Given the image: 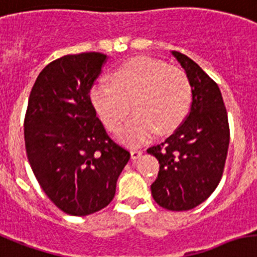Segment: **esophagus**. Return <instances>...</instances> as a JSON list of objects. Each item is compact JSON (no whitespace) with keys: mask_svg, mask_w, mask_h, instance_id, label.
Returning <instances> with one entry per match:
<instances>
[{"mask_svg":"<svg viewBox=\"0 0 257 257\" xmlns=\"http://www.w3.org/2000/svg\"><path fill=\"white\" fill-rule=\"evenodd\" d=\"M141 156H143V150H140V149L131 150V157H132V160H137V158L141 157Z\"/></svg>","mask_w":257,"mask_h":257,"instance_id":"34e87169","label":"esophagus"}]
</instances>
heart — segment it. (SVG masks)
Returning <instances> with one entry per match:
<instances>
[{"mask_svg": "<svg viewBox=\"0 0 257 257\" xmlns=\"http://www.w3.org/2000/svg\"><path fill=\"white\" fill-rule=\"evenodd\" d=\"M191 97L185 71L148 56L125 62L113 72V81L100 79L91 89L93 107L109 131L120 126L132 104L133 117L117 132L118 140L132 147L178 126Z\"/></svg>", "mask_w": 257, "mask_h": 257, "instance_id": "obj_1", "label": "heart"}]
</instances>
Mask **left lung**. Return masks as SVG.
<instances>
[{
  "mask_svg": "<svg viewBox=\"0 0 257 257\" xmlns=\"http://www.w3.org/2000/svg\"><path fill=\"white\" fill-rule=\"evenodd\" d=\"M173 55L191 84L187 117L164 143L148 149L160 162L153 199L170 211H187L207 199L220 182L230 145L227 110L218 84L194 60Z\"/></svg>",
  "mask_w": 257,
  "mask_h": 257,
  "instance_id": "8db88e82",
  "label": "left lung"
}]
</instances>
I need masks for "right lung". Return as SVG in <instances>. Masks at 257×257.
<instances>
[{"label":"right lung","instance_id":"1","mask_svg":"<svg viewBox=\"0 0 257 257\" xmlns=\"http://www.w3.org/2000/svg\"><path fill=\"white\" fill-rule=\"evenodd\" d=\"M107 62L101 53L62 56L41 71L29 96L27 160L50 201L68 215L107 207L131 158L108 136L89 96Z\"/></svg>","mask_w":257,"mask_h":257}]
</instances>
